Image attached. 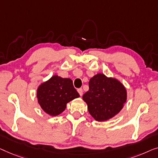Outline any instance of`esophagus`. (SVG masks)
Instances as JSON below:
<instances>
[{
    "mask_svg": "<svg viewBox=\"0 0 158 158\" xmlns=\"http://www.w3.org/2000/svg\"><path fill=\"white\" fill-rule=\"evenodd\" d=\"M77 91H78V92H79V94L80 96L81 97L82 95H83V90H82V89L81 88L78 89H77Z\"/></svg>",
    "mask_w": 158,
    "mask_h": 158,
    "instance_id": "34e87169",
    "label": "esophagus"
}]
</instances>
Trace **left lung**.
<instances>
[{
	"label": "left lung",
	"mask_w": 158,
	"mask_h": 158,
	"mask_svg": "<svg viewBox=\"0 0 158 158\" xmlns=\"http://www.w3.org/2000/svg\"><path fill=\"white\" fill-rule=\"evenodd\" d=\"M82 98L97 121H106L120 112L126 102L127 92L118 80L98 74L90 79L89 90Z\"/></svg>",
	"instance_id": "1"
}]
</instances>
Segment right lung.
I'll return each mask as SVG.
<instances>
[{
	"mask_svg": "<svg viewBox=\"0 0 158 158\" xmlns=\"http://www.w3.org/2000/svg\"><path fill=\"white\" fill-rule=\"evenodd\" d=\"M79 97L72 79L57 75L41 84L38 88V102L44 111L52 116L61 114L66 104Z\"/></svg>",
	"mask_w": 158,
	"mask_h": 158,
	"instance_id": "1",
	"label": "right lung"
}]
</instances>
